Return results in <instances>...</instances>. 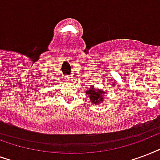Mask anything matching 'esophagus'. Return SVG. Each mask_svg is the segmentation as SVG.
Returning a JSON list of instances; mask_svg holds the SVG:
<instances>
[{
    "mask_svg": "<svg viewBox=\"0 0 160 160\" xmlns=\"http://www.w3.org/2000/svg\"><path fill=\"white\" fill-rule=\"evenodd\" d=\"M66 78L68 79V81H70V80H71V79H72V78H71V77H67Z\"/></svg>",
    "mask_w": 160,
    "mask_h": 160,
    "instance_id": "esophagus-1",
    "label": "esophagus"
}]
</instances>
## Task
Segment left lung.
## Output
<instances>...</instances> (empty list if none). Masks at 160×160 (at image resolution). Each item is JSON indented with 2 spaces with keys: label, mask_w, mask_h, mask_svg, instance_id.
Instances as JSON below:
<instances>
[{
  "label": "left lung",
  "mask_w": 160,
  "mask_h": 160,
  "mask_svg": "<svg viewBox=\"0 0 160 160\" xmlns=\"http://www.w3.org/2000/svg\"><path fill=\"white\" fill-rule=\"evenodd\" d=\"M86 93L88 95V98H90L92 103L95 105L100 104L103 102V98H104L105 92L101 90V89L98 88L96 89L92 85L90 86L88 90H87Z\"/></svg>",
  "instance_id": "1"
}]
</instances>
